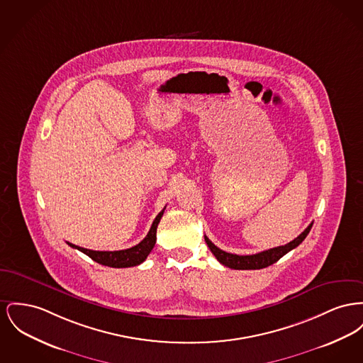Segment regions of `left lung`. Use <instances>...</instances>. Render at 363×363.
Masks as SVG:
<instances>
[{
	"mask_svg": "<svg viewBox=\"0 0 363 363\" xmlns=\"http://www.w3.org/2000/svg\"><path fill=\"white\" fill-rule=\"evenodd\" d=\"M311 228H313V223H310L307 226V229L301 235H298L295 240H292L291 242H288L285 245H281V247L272 248V250H267V251H263V252H259V254H255V255H235V254H229V252H225V251L219 250L215 244L210 241V238L207 235H204V238H206V242H207L208 248L211 250L213 256L223 266L235 269V270H259V269H264V267L276 263L285 254H288L289 251L296 248L298 244L310 233Z\"/></svg>",
	"mask_w": 363,
	"mask_h": 363,
	"instance_id": "obj_1",
	"label": "left lung"
}]
</instances>
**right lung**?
Here are the masks:
<instances>
[{
  "instance_id": "right-lung-1",
  "label": "right lung",
  "mask_w": 363,
  "mask_h": 363,
  "mask_svg": "<svg viewBox=\"0 0 363 363\" xmlns=\"http://www.w3.org/2000/svg\"><path fill=\"white\" fill-rule=\"evenodd\" d=\"M166 207L157 213V216L155 218L152 226H150V232L147 237L137 245L128 248V250H122V251H93V250H86L82 247L74 245L71 242H67L69 247L84 252L85 255L91 257L94 262L104 264L108 267H131V266H137L140 263H143L147 256L150 255V251L155 247L156 242V230H157V225L163 216Z\"/></svg>"
}]
</instances>
